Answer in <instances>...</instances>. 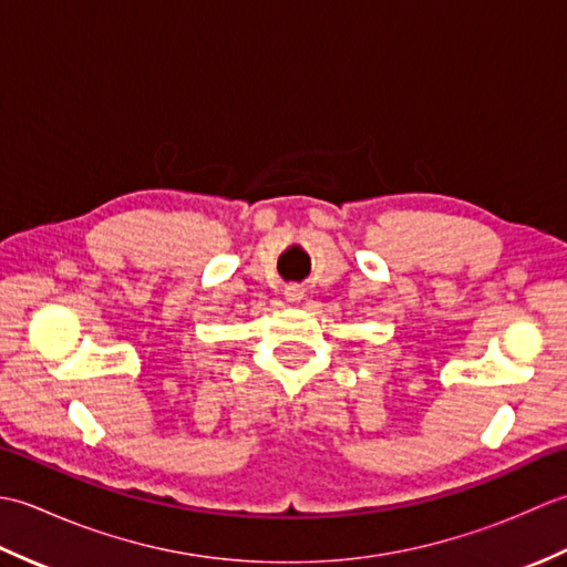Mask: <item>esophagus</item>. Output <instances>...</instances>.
<instances>
[{
	"instance_id": "1",
	"label": "esophagus",
	"mask_w": 567,
	"mask_h": 567,
	"mask_svg": "<svg viewBox=\"0 0 567 567\" xmlns=\"http://www.w3.org/2000/svg\"><path fill=\"white\" fill-rule=\"evenodd\" d=\"M285 297H287V302H299V299L305 297V290L299 285H292L285 290Z\"/></svg>"
}]
</instances>
